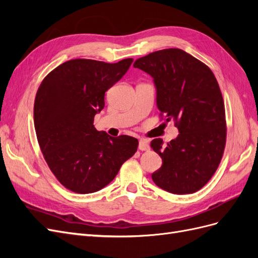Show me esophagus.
Masks as SVG:
<instances>
[{
	"instance_id": "34e87169",
	"label": "esophagus",
	"mask_w": 258,
	"mask_h": 258,
	"mask_svg": "<svg viewBox=\"0 0 258 258\" xmlns=\"http://www.w3.org/2000/svg\"><path fill=\"white\" fill-rule=\"evenodd\" d=\"M139 150L140 151H148L150 150V145L144 140H140L139 142Z\"/></svg>"
}]
</instances>
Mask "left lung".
I'll return each mask as SVG.
<instances>
[{
	"label": "left lung",
	"mask_w": 258,
	"mask_h": 258,
	"mask_svg": "<svg viewBox=\"0 0 258 258\" xmlns=\"http://www.w3.org/2000/svg\"><path fill=\"white\" fill-rule=\"evenodd\" d=\"M134 67L153 77L160 115L179 132L166 147L161 139L151 142L162 159L154 183L176 195L199 190L215 173L226 144L225 105L213 72L178 48L152 52Z\"/></svg>",
	"instance_id": "obj_1"
}]
</instances>
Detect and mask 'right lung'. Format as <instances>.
<instances>
[{"label":"right lung","instance_id":"obj_1","mask_svg":"<svg viewBox=\"0 0 258 258\" xmlns=\"http://www.w3.org/2000/svg\"><path fill=\"white\" fill-rule=\"evenodd\" d=\"M132 61L69 60L38 87L34 101L38 145L66 188L77 194L102 189L137 152L136 138H113L93 126L95 115L104 107L105 91L126 74Z\"/></svg>","mask_w":258,"mask_h":258}]
</instances>
